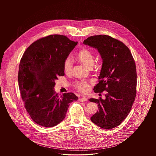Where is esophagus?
<instances>
[{"label":"esophagus","mask_w":156,"mask_h":156,"mask_svg":"<svg viewBox=\"0 0 156 156\" xmlns=\"http://www.w3.org/2000/svg\"><path fill=\"white\" fill-rule=\"evenodd\" d=\"M79 101L80 102H85V101H88V99L86 97H82V98H79Z\"/></svg>","instance_id":"1"}]
</instances>
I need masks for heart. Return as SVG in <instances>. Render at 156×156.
<instances>
[{
    "instance_id": "heart-1",
    "label": "heart",
    "mask_w": 156,
    "mask_h": 156,
    "mask_svg": "<svg viewBox=\"0 0 156 156\" xmlns=\"http://www.w3.org/2000/svg\"><path fill=\"white\" fill-rule=\"evenodd\" d=\"M76 58L82 65L91 68L94 65V55L93 52L87 48H82L76 54ZM73 68V59L70 57H67L64 61L63 68L64 71L67 74H70L72 73ZM75 89L81 93H86L90 89V83L88 82L81 81L75 82L74 84Z\"/></svg>"
}]
</instances>
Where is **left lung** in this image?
I'll return each instance as SVG.
<instances>
[{
	"label": "left lung",
	"instance_id": "obj_1",
	"mask_svg": "<svg viewBox=\"0 0 156 156\" xmlns=\"http://www.w3.org/2000/svg\"><path fill=\"white\" fill-rule=\"evenodd\" d=\"M83 44L97 48L102 59L95 93L107 91L105 99L90 98L99 111L91 121L104 129H111L126 119L133 104L137 85L136 68L129 48L122 41L107 35L88 37Z\"/></svg>",
	"mask_w": 156,
	"mask_h": 156
}]
</instances>
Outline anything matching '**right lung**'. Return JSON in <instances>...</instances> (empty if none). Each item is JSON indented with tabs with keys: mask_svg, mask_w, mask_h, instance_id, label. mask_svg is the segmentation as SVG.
<instances>
[{
	"mask_svg": "<svg viewBox=\"0 0 156 156\" xmlns=\"http://www.w3.org/2000/svg\"><path fill=\"white\" fill-rule=\"evenodd\" d=\"M77 43L66 36L50 35L33 43L23 55L19 89L26 111L38 125H58L65 118L69 104L78 99L72 92L59 97L54 89L55 80L64 75V60Z\"/></svg>",
	"mask_w": 156,
	"mask_h": 156,
	"instance_id": "1",
	"label": "right lung"
}]
</instances>
